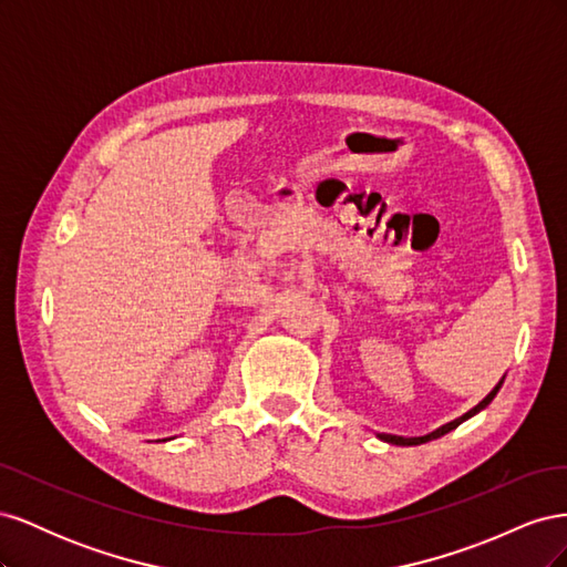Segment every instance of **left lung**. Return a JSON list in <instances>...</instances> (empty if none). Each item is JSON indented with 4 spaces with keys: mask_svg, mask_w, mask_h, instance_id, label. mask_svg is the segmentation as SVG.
<instances>
[{
    "mask_svg": "<svg viewBox=\"0 0 567 567\" xmlns=\"http://www.w3.org/2000/svg\"><path fill=\"white\" fill-rule=\"evenodd\" d=\"M502 383H504V381H499V385H496V388H494V390L487 394V398H485L483 402H480L477 406H473V409L468 411V414H463L461 419H456V421H452V423H447V425L437 427V431H435V433H431V435H425V437H398V435H379V437H381V440H385V442H392V444H423V442H427V440H435V437H440V435H444V433L454 431V427H456L458 423H463V421H466V419H471L473 414H477L480 409H485V406H487V404L494 400V394L499 392Z\"/></svg>",
    "mask_w": 567,
    "mask_h": 567,
    "instance_id": "obj_1",
    "label": "left lung"
}]
</instances>
